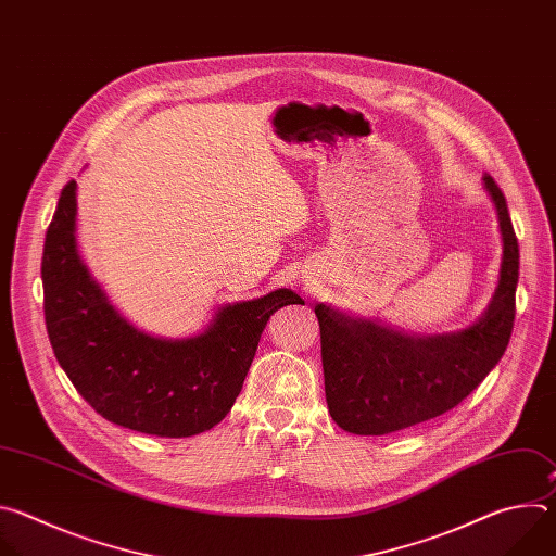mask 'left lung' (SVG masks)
Segmentation results:
<instances>
[{
    "label": "left lung",
    "mask_w": 556,
    "mask_h": 556,
    "mask_svg": "<svg viewBox=\"0 0 556 556\" xmlns=\"http://www.w3.org/2000/svg\"><path fill=\"white\" fill-rule=\"evenodd\" d=\"M495 206L502 264L486 309L468 328L409 334L332 303H316L321 330L326 401L332 420L356 435H384L442 416L459 405L504 356L519 281V247L506 198L482 178Z\"/></svg>",
    "instance_id": "obj_1"
}]
</instances>
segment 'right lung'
Here are the masks:
<instances>
[{
	"mask_svg": "<svg viewBox=\"0 0 556 556\" xmlns=\"http://www.w3.org/2000/svg\"><path fill=\"white\" fill-rule=\"evenodd\" d=\"M43 312L54 356L110 422L157 438L213 429L242 391L270 314L301 296L288 288L224 303L187 339L140 330L114 305L76 244V182L61 191L46 232Z\"/></svg>",
	"mask_w": 556,
	"mask_h": 556,
	"instance_id": "1",
	"label": "right lung"
}]
</instances>
